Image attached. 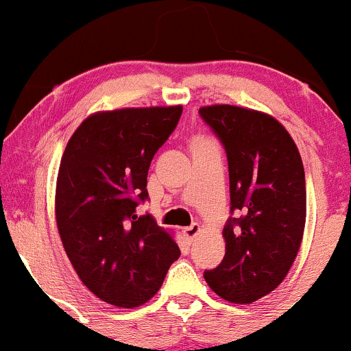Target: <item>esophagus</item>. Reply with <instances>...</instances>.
<instances>
[{
  "mask_svg": "<svg viewBox=\"0 0 351 351\" xmlns=\"http://www.w3.org/2000/svg\"><path fill=\"white\" fill-rule=\"evenodd\" d=\"M199 232H201V226L199 224H192L191 228L182 229V234H184V237H186L187 243H194L195 236H197Z\"/></svg>",
  "mask_w": 351,
  "mask_h": 351,
  "instance_id": "esophagus-1",
  "label": "esophagus"
}]
</instances>
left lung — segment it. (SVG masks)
I'll list each match as a JSON object with an SVG mask.
<instances>
[{"mask_svg": "<svg viewBox=\"0 0 351 351\" xmlns=\"http://www.w3.org/2000/svg\"><path fill=\"white\" fill-rule=\"evenodd\" d=\"M199 114L228 154L231 210L224 259L204 278L229 303L250 304L281 285L295 263L306 222V182L289 132L265 112L206 105Z\"/></svg>", "mask_w": 351, "mask_h": 351, "instance_id": "obj_1", "label": "left lung"}]
</instances>
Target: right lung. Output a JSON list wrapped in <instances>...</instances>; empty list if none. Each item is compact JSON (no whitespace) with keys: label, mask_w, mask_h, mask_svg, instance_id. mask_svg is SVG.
<instances>
[{"label":"right lung","mask_w":351,"mask_h":351,"mask_svg":"<svg viewBox=\"0 0 351 351\" xmlns=\"http://www.w3.org/2000/svg\"><path fill=\"white\" fill-rule=\"evenodd\" d=\"M182 105L117 108L88 115L60 162L55 217L60 239L82 282L119 308L147 303L180 256L172 232L150 214L147 174L176 129Z\"/></svg>","instance_id":"obj_1"}]
</instances>
